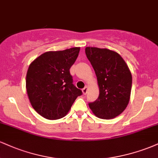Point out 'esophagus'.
Masks as SVG:
<instances>
[{
    "instance_id": "esophagus-1",
    "label": "esophagus",
    "mask_w": 158,
    "mask_h": 158,
    "mask_svg": "<svg viewBox=\"0 0 158 158\" xmlns=\"http://www.w3.org/2000/svg\"><path fill=\"white\" fill-rule=\"evenodd\" d=\"M88 88L87 86L85 87V88L82 89V93L84 95H85V94H87V92H88Z\"/></svg>"
}]
</instances>
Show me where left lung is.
Segmentation results:
<instances>
[{
    "label": "left lung",
    "mask_w": 158,
    "mask_h": 158,
    "mask_svg": "<svg viewBox=\"0 0 158 158\" xmlns=\"http://www.w3.org/2000/svg\"><path fill=\"white\" fill-rule=\"evenodd\" d=\"M85 53L95 71L99 88L98 99L88 104L90 110L99 118H115L129 102L131 71L122 56L113 50L87 47Z\"/></svg>",
    "instance_id": "left-lung-1"
}]
</instances>
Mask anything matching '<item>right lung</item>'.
I'll return each mask as SVG.
<instances>
[{"mask_svg": "<svg viewBox=\"0 0 158 158\" xmlns=\"http://www.w3.org/2000/svg\"><path fill=\"white\" fill-rule=\"evenodd\" d=\"M80 48L44 52L32 61L26 77L30 102L38 114L48 119L67 115L82 92L73 85L70 68Z\"/></svg>", "mask_w": 158, "mask_h": 158, "instance_id": "1", "label": "right lung"}]
</instances>
